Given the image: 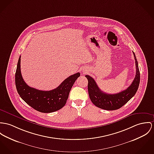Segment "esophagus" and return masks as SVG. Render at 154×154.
I'll list each match as a JSON object with an SVG mask.
<instances>
[{
    "label": "esophagus",
    "mask_w": 154,
    "mask_h": 154,
    "mask_svg": "<svg viewBox=\"0 0 154 154\" xmlns=\"http://www.w3.org/2000/svg\"><path fill=\"white\" fill-rule=\"evenodd\" d=\"M83 72H84V71H83ZM84 72H85V71H84Z\"/></svg>",
    "instance_id": "obj_1"
}]
</instances>
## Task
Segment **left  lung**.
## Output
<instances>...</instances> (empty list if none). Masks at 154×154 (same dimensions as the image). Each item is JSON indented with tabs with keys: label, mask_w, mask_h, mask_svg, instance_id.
I'll return each instance as SVG.
<instances>
[{
	"label": "left lung",
	"mask_w": 154,
	"mask_h": 154,
	"mask_svg": "<svg viewBox=\"0 0 154 154\" xmlns=\"http://www.w3.org/2000/svg\"><path fill=\"white\" fill-rule=\"evenodd\" d=\"M136 66V75L130 85L125 90L117 94H110L102 91L94 80L88 75L85 77L88 80V91L89 97L95 106L106 110H116L125 105L134 95L139 87L140 72L135 53L133 52Z\"/></svg>",
	"instance_id": "1"
}]
</instances>
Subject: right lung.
<instances>
[{
  "mask_svg": "<svg viewBox=\"0 0 154 154\" xmlns=\"http://www.w3.org/2000/svg\"><path fill=\"white\" fill-rule=\"evenodd\" d=\"M20 57L18 60L15 74L16 87L20 97L28 105L41 112L50 113L62 108L66 103L71 87L80 75V72L71 75L54 90H37L24 82L20 71Z\"/></svg>",
  "mask_w": 154,
  "mask_h": 154,
  "instance_id": "right-lung-1",
  "label": "right lung"
}]
</instances>
